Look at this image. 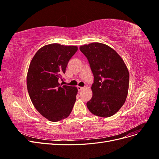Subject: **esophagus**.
Returning <instances> with one entry per match:
<instances>
[{
    "mask_svg": "<svg viewBox=\"0 0 159 159\" xmlns=\"http://www.w3.org/2000/svg\"><path fill=\"white\" fill-rule=\"evenodd\" d=\"M77 88H78V91H81V90L84 89L83 87H80V86H78V87H77Z\"/></svg>",
    "mask_w": 159,
    "mask_h": 159,
    "instance_id": "esophagus-1",
    "label": "esophagus"
}]
</instances>
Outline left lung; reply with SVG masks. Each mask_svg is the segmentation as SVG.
I'll use <instances>...</instances> for the list:
<instances>
[{
  "mask_svg": "<svg viewBox=\"0 0 159 159\" xmlns=\"http://www.w3.org/2000/svg\"><path fill=\"white\" fill-rule=\"evenodd\" d=\"M93 75V96L87 107L93 115L108 117L116 113L125 102L129 74L124 61L111 48L94 42L81 46Z\"/></svg>",
  "mask_w": 159,
  "mask_h": 159,
  "instance_id": "left-lung-1",
  "label": "left lung"
}]
</instances>
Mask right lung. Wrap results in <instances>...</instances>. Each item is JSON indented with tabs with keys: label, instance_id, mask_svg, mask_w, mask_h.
Wrapping results in <instances>:
<instances>
[{
	"label": "right lung",
	"instance_id": "right-lung-1",
	"mask_svg": "<svg viewBox=\"0 0 159 159\" xmlns=\"http://www.w3.org/2000/svg\"><path fill=\"white\" fill-rule=\"evenodd\" d=\"M78 51L75 46L51 44L38 50L30 62L27 89L34 106L51 121L68 117L76 99V87L62 85V75L71 57Z\"/></svg>",
	"mask_w": 159,
	"mask_h": 159
}]
</instances>
